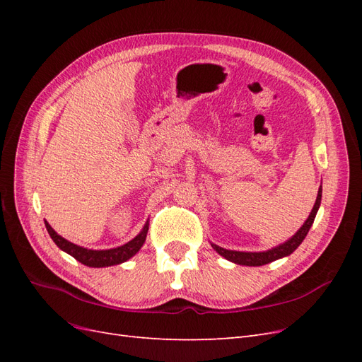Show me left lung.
I'll use <instances>...</instances> for the list:
<instances>
[{
  "mask_svg": "<svg viewBox=\"0 0 362 362\" xmlns=\"http://www.w3.org/2000/svg\"><path fill=\"white\" fill-rule=\"evenodd\" d=\"M320 202H322V185L319 189V193H317L315 204L313 206V210H311L308 218L305 221V223L300 226L299 231L296 233L290 240H287L286 243H282L276 247L264 250V252H238V250L223 249V247L217 246L214 243H211V246L218 255H222L228 261H233V262H235V264H242V266H264V264H269V262L279 259L282 257H288L290 254H293L296 249L299 247V245L303 242V238L306 237V234H308L310 228H311L314 218H315V214H317V211H319Z\"/></svg>",
  "mask_w": 362,
  "mask_h": 362,
  "instance_id": "left-lung-1",
  "label": "left lung"
}]
</instances>
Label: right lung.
<instances>
[{"label":"right lung","instance_id":"right-lung-1","mask_svg":"<svg viewBox=\"0 0 362 362\" xmlns=\"http://www.w3.org/2000/svg\"><path fill=\"white\" fill-rule=\"evenodd\" d=\"M45 226L48 229L51 238L54 240V243H56L62 250L66 252V254L74 257L76 261H80L81 264L89 266V267H108V266L120 264V262H125L127 259H129L131 257H134L137 254L146 240L149 223L146 222L144 229H141V231L131 240V242L119 247L107 249V250H93V249H86L83 246L74 245L54 231L47 221H45Z\"/></svg>","mask_w":362,"mask_h":362}]
</instances>
